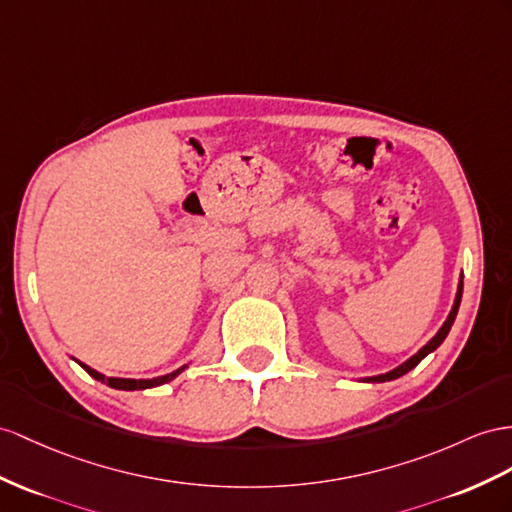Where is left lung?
Segmentation results:
<instances>
[{
    "label": "left lung",
    "instance_id": "left-lung-1",
    "mask_svg": "<svg viewBox=\"0 0 512 512\" xmlns=\"http://www.w3.org/2000/svg\"><path fill=\"white\" fill-rule=\"evenodd\" d=\"M461 298H463V274H461V279H458V290H456V296H454V305H452V309H450V313H448V318H445V322L441 324V329L435 333V337H432L426 346L419 348L413 357H409L404 363H400L398 368H393V370H389V372H385V374L365 376V378H361V381H363V383H387V381H393V378L404 376L406 372H411L419 361H422L426 355H430V352H435V350L443 344V339L448 337V333H450V329H452V324H454V320H456L458 307H461Z\"/></svg>",
    "mask_w": 512,
    "mask_h": 512
}]
</instances>
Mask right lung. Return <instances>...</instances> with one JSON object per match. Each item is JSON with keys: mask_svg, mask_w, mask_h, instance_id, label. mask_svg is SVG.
Listing matches in <instances>:
<instances>
[{"mask_svg": "<svg viewBox=\"0 0 512 512\" xmlns=\"http://www.w3.org/2000/svg\"><path fill=\"white\" fill-rule=\"evenodd\" d=\"M77 361V359H75ZM82 365V368L95 378V381H101V383H106L108 387H112V389H123V391H138V389H151V387H160V385H164V383H170L173 381V378H177L183 370L188 368V365H181L179 370H175V372H170V374H164V376H157V378H110V376H103L101 372H97V370H93L90 368V365H86V363H82V361H77Z\"/></svg>", "mask_w": 512, "mask_h": 512, "instance_id": "1", "label": "right lung"}]
</instances>
